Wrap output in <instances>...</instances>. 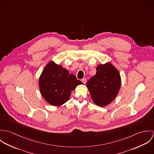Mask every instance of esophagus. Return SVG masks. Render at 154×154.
Masks as SVG:
<instances>
[{"label": "esophagus", "instance_id": "1", "mask_svg": "<svg viewBox=\"0 0 154 154\" xmlns=\"http://www.w3.org/2000/svg\"><path fill=\"white\" fill-rule=\"evenodd\" d=\"M82 82H83L84 84H86V83H87V79L86 78H83L82 79Z\"/></svg>", "mask_w": 154, "mask_h": 154}]
</instances>
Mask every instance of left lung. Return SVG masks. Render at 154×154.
Returning <instances> with one entry per match:
<instances>
[{"label": "left lung", "mask_w": 154, "mask_h": 154, "mask_svg": "<svg viewBox=\"0 0 154 154\" xmlns=\"http://www.w3.org/2000/svg\"><path fill=\"white\" fill-rule=\"evenodd\" d=\"M96 74L90 78L87 87L93 102L100 107H105L117 95L121 87V77L118 70L110 62L98 65Z\"/></svg>", "instance_id": "left-lung-1"}]
</instances>
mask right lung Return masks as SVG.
I'll return each instance as SVG.
<instances>
[{"label":"right lung","instance_id":"add662e5","mask_svg":"<svg viewBox=\"0 0 154 154\" xmlns=\"http://www.w3.org/2000/svg\"><path fill=\"white\" fill-rule=\"evenodd\" d=\"M38 84L44 100L51 106H60L69 99L71 91L83 83L63 66L50 61L44 67Z\"/></svg>","mask_w":154,"mask_h":154}]
</instances>
